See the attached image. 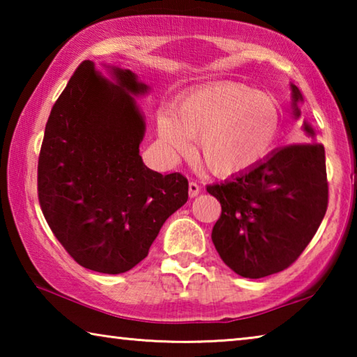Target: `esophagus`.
<instances>
[{
	"instance_id": "obj_1",
	"label": "esophagus",
	"mask_w": 357,
	"mask_h": 357,
	"mask_svg": "<svg viewBox=\"0 0 357 357\" xmlns=\"http://www.w3.org/2000/svg\"><path fill=\"white\" fill-rule=\"evenodd\" d=\"M200 192H202V187L198 185L197 183H193V181H190V183H189V195L193 198V197H197Z\"/></svg>"
}]
</instances>
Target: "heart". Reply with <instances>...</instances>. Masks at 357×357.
Returning <instances> with one entry per match:
<instances>
[{
  "instance_id": "1",
  "label": "heart",
  "mask_w": 357,
  "mask_h": 357,
  "mask_svg": "<svg viewBox=\"0 0 357 357\" xmlns=\"http://www.w3.org/2000/svg\"><path fill=\"white\" fill-rule=\"evenodd\" d=\"M282 110L271 94L249 84L219 82L184 94L162 110L157 130L167 154L176 157L198 138V157L214 174L238 176L268 159L282 130Z\"/></svg>"
}]
</instances>
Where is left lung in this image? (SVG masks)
Masks as SVG:
<instances>
[{"label":"left lung","instance_id":"1","mask_svg":"<svg viewBox=\"0 0 357 357\" xmlns=\"http://www.w3.org/2000/svg\"><path fill=\"white\" fill-rule=\"evenodd\" d=\"M294 118L302 94L291 84ZM312 143L273 151L253 170L206 189L220 202L213 243L229 269L245 279H261L293 264L315 236L328 209L324 146L315 130L302 126Z\"/></svg>","mask_w":357,"mask_h":357}]
</instances>
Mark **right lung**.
<instances>
[{
  "label": "right lung",
  "mask_w": 357,
  "mask_h": 357,
  "mask_svg": "<svg viewBox=\"0 0 357 357\" xmlns=\"http://www.w3.org/2000/svg\"><path fill=\"white\" fill-rule=\"evenodd\" d=\"M108 69L112 80L83 61L53 105L38 193L48 227L78 264L121 274L146 258L162 225L189 198V183L143 164L146 123L135 98L149 86L129 69Z\"/></svg>",
  "instance_id": "1"
}]
</instances>
